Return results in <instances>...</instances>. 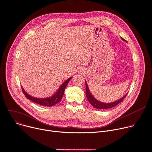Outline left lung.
Wrapping results in <instances>:
<instances>
[{"label":"left lung","mask_w":152,"mask_h":152,"mask_svg":"<svg viewBox=\"0 0 152 152\" xmlns=\"http://www.w3.org/2000/svg\"><path fill=\"white\" fill-rule=\"evenodd\" d=\"M124 39V38H122ZM86 96L88 100L89 103L92 105L93 107H94L96 109H109L113 107H114L115 106H117V104H118L120 103H121L122 101L125 99V98L126 97V96L127 95V94L126 95H125L123 98H122L121 99H118L117 102L111 103H103L102 102H99L98 101H97L92 95H91L90 92H89V90L88 88V86L86 82Z\"/></svg>","instance_id":"1"}]
</instances>
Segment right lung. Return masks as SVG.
<instances>
[{
  "instance_id": "add662e5",
  "label": "right lung",
  "mask_w": 152,
  "mask_h": 152,
  "mask_svg": "<svg viewBox=\"0 0 152 152\" xmlns=\"http://www.w3.org/2000/svg\"><path fill=\"white\" fill-rule=\"evenodd\" d=\"M72 79V77H70L69 79H68L66 80L61 85V86L60 87V88H58V91L56 92V94H55L53 96L51 97H49V98H34L32 97L31 96H30L29 95H28L25 91L22 88V90H23V92L25 96L30 99V101H32V102L37 103L38 104L40 105H42V106H53L55 104H56L57 103H58L60 100L62 99V96L64 95V91L65 89V87H66L68 82L69 81V80Z\"/></svg>"
}]
</instances>
